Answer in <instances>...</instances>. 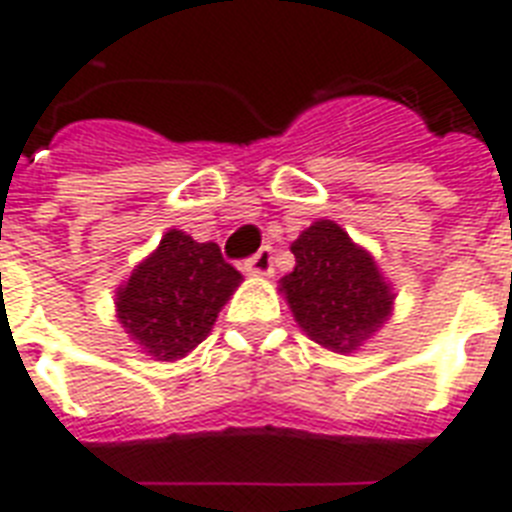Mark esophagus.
Masks as SVG:
<instances>
[{"label": "esophagus", "instance_id": "obj_1", "mask_svg": "<svg viewBox=\"0 0 512 512\" xmlns=\"http://www.w3.org/2000/svg\"><path fill=\"white\" fill-rule=\"evenodd\" d=\"M245 272L248 275H259V278H267L272 275V248L270 245H264L256 256L245 261Z\"/></svg>", "mask_w": 512, "mask_h": 512}]
</instances>
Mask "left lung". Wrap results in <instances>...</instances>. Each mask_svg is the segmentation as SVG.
<instances>
[{
  "label": "left lung",
  "instance_id": "left-lung-1",
  "mask_svg": "<svg viewBox=\"0 0 512 512\" xmlns=\"http://www.w3.org/2000/svg\"><path fill=\"white\" fill-rule=\"evenodd\" d=\"M294 272L280 280L302 332L334 353H353L386 324L394 291L370 253L334 221H315L291 242Z\"/></svg>",
  "mask_w": 512,
  "mask_h": 512
}]
</instances>
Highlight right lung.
Masks as SVG:
<instances>
[{
  "mask_svg": "<svg viewBox=\"0 0 512 512\" xmlns=\"http://www.w3.org/2000/svg\"><path fill=\"white\" fill-rule=\"evenodd\" d=\"M240 280L215 242H197L169 229L159 248L115 291V313L148 356L183 359L210 334Z\"/></svg>",
  "mask_w": 512,
  "mask_h": 512,
  "instance_id": "1",
  "label": "right lung"
}]
</instances>
